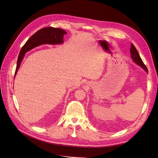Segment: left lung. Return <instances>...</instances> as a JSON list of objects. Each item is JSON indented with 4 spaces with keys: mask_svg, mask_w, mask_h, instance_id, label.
<instances>
[{
    "mask_svg": "<svg viewBox=\"0 0 158 158\" xmlns=\"http://www.w3.org/2000/svg\"><path fill=\"white\" fill-rule=\"evenodd\" d=\"M130 51H131V57L132 59V60L135 62L136 64H137L138 66H140L143 69H144L146 72H147L148 73V69L146 68V65L144 64V63H143V61L141 59L139 54H138L136 47L134 46V45L132 44H131Z\"/></svg>",
    "mask_w": 158,
    "mask_h": 158,
    "instance_id": "1",
    "label": "left lung"
}]
</instances>
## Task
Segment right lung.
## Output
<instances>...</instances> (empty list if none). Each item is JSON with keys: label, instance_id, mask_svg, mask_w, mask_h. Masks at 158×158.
<instances>
[{"label": "right lung", "instance_id": "add662e5", "mask_svg": "<svg viewBox=\"0 0 158 158\" xmlns=\"http://www.w3.org/2000/svg\"><path fill=\"white\" fill-rule=\"evenodd\" d=\"M66 34V32L60 28H55L52 27H47L38 30L24 44L20 51L17 60V66L15 71L16 74L18 69L20 68L23 56L27 52L31 50L35 47L41 45L43 44L49 45H58L63 43L64 35Z\"/></svg>", "mask_w": 158, "mask_h": 158}]
</instances>
